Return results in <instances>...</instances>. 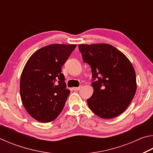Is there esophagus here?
Here are the masks:
<instances>
[{"label":"esophagus","instance_id":"obj_1","mask_svg":"<svg viewBox=\"0 0 153 153\" xmlns=\"http://www.w3.org/2000/svg\"><path fill=\"white\" fill-rule=\"evenodd\" d=\"M80 88H81V87H74L73 88V90L74 91H77V90H79Z\"/></svg>","mask_w":153,"mask_h":153}]
</instances>
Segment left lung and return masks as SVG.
Wrapping results in <instances>:
<instances>
[{
	"label": "left lung",
	"instance_id": "left-lung-1",
	"mask_svg": "<svg viewBox=\"0 0 153 153\" xmlns=\"http://www.w3.org/2000/svg\"><path fill=\"white\" fill-rule=\"evenodd\" d=\"M82 59L91 67L94 92L87 100L98 117L111 119L121 115L136 91L134 67L123 53L108 44L79 45Z\"/></svg>",
	"mask_w": 153,
	"mask_h": 153
}]
</instances>
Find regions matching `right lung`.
<instances>
[{
	"label": "right lung",
	"instance_id": "add662e5",
	"mask_svg": "<svg viewBox=\"0 0 153 153\" xmlns=\"http://www.w3.org/2000/svg\"><path fill=\"white\" fill-rule=\"evenodd\" d=\"M76 45H51L28 59L20 79V96L30 116L40 122L55 120L61 113L70 90L66 88L61 67Z\"/></svg>",
	"mask_w": 153,
	"mask_h": 153
}]
</instances>
